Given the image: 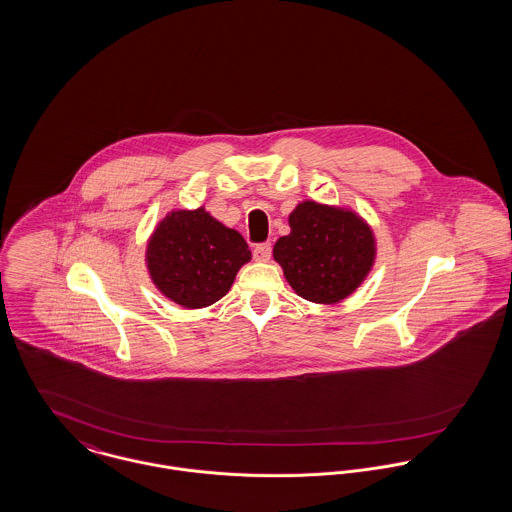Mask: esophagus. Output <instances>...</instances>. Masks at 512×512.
Segmentation results:
<instances>
[{"instance_id": "esophagus-1", "label": "esophagus", "mask_w": 512, "mask_h": 512, "mask_svg": "<svg viewBox=\"0 0 512 512\" xmlns=\"http://www.w3.org/2000/svg\"><path fill=\"white\" fill-rule=\"evenodd\" d=\"M271 253H273V247H271L269 241L259 243V245H255V249H253L255 261H269V259H271Z\"/></svg>"}]
</instances>
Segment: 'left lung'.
<instances>
[{
    "label": "left lung",
    "mask_w": 512,
    "mask_h": 512,
    "mask_svg": "<svg viewBox=\"0 0 512 512\" xmlns=\"http://www.w3.org/2000/svg\"><path fill=\"white\" fill-rule=\"evenodd\" d=\"M290 234L273 255L298 296L315 304H337L351 296L376 257L370 226L351 210L300 202L288 216Z\"/></svg>",
    "instance_id": "obj_1"
}]
</instances>
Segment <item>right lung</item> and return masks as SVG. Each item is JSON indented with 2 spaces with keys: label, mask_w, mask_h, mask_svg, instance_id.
I'll return each instance as SVG.
<instances>
[{
  "label": "right lung",
  "mask_w": 512,
  "mask_h": 512,
  "mask_svg": "<svg viewBox=\"0 0 512 512\" xmlns=\"http://www.w3.org/2000/svg\"><path fill=\"white\" fill-rule=\"evenodd\" d=\"M249 259L251 251L241 234L204 208L169 212L146 251L148 271L159 292L189 310L206 308L226 296Z\"/></svg>",
  "instance_id": "1"
}]
</instances>
